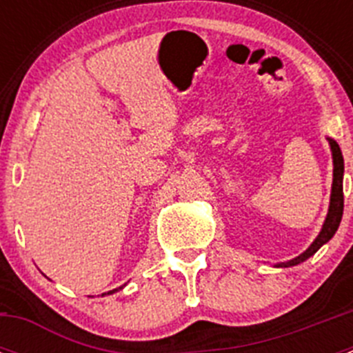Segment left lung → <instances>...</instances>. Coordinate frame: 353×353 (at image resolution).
I'll use <instances>...</instances> for the list:
<instances>
[{"label":"left lung","instance_id":"8db88e82","mask_svg":"<svg viewBox=\"0 0 353 353\" xmlns=\"http://www.w3.org/2000/svg\"><path fill=\"white\" fill-rule=\"evenodd\" d=\"M329 143L330 150H332V159H334V180H332V194H330L329 214H327L322 232H320V235L316 236L313 244L302 252L301 256L293 258V260L286 261V263H279L277 267H292V265H299L304 260H307L310 256H313L318 249L334 236L336 230H338L339 223H341L343 207H345V198H343V171H345V162H343V154L338 143L334 139H329Z\"/></svg>","mask_w":353,"mask_h":353}]
</instances>
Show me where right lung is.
<instances>
[{
  "mask_svg": "<svg viewBox=\"0 0 353 353\" xmlns=\"http://www.w3.org/2000/svg\"><path fill=\"white\" fill-rule=\"evenodd\" d=\"M114 292H117V290H113V292H108V293H114Z\"/></svg>",
  "mask_w": 353,
  "mask_h": 353,
  "instance_id": "obj_1",
  "label": "right lung"
}]
</instances>
